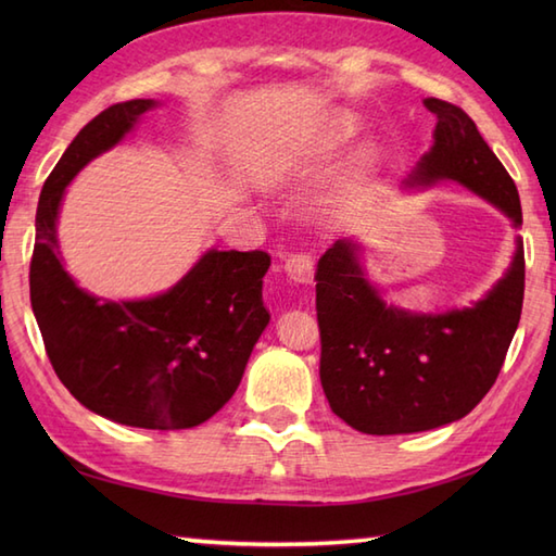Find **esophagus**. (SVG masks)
<instances>
[{
  "label": "esophagus",
  "mask_w": 556,
  "mask_h": 556,
  "mask_svg": "<svg viewBox=\"0 0 556 556\" xmlns=\"http://www.w3.org/2000/svg\"><path fill=\"white\" fill-rule=\"evenodd\" d=\"M285 271L289 275V279L296 281V285H313V279H315L313 257L305 255V253L291 255L285 263Z\"/></svg>",
  "instance_id": "34e87169"
}]
</instances>
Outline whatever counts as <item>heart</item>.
<instances>
[{
	"mask_svg": "<svg viewBox=\"0 0 556 556\" xmlns=\"http://www.w3.org/2000/svg\"><path fill=\"white\" fill-rule=\"evenodd\" d=\"M358 124L349 112H339L329 116L323 128L305 138L293 140L277 157L267 162L263 172V186L269 193L287 191L291 186L311 179L313 174L320 172L325 164L332 160L337 152L344 148L349 140L356 136ZM377 164V150L372 146H363L351 160L346 184L337 193L329 195L320 207V219L325 227H339L341 222L358 205L361 188L370 181Z\"/></svg>",
	"mask_w": 556,
	"mask_h": 556,
	"instance_id": "obj_1",
	"label": "heart"
}]
</instances>
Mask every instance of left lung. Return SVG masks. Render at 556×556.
I'll return each instance as SVG.
<instances>
[{
    "mask_svg": "<svg viewBox=\"0 0 556 556\" xmlns=\"http://www.w3.org/2000/svg\"><path fill=\"white\" fill-rule=\"evenodd\" d=\"M432 146L404 191L452 181L488 200L521 229V200L504 164L464 112L437 98ZM358 239H339L317 265L320 380L329 406L365 434L442 428L473 410L497 380L523 308V239L504 275L466 308L440 313L387 303Z\"/></svg>",
    "mask_w": 556,
    "mask_h": 556,
    "instance_id": "8db88e82",
    "label": "left lung"
}]
</instances>
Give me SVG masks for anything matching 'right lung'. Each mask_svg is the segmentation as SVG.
I'll list each match as a JSON object with an SVG mask.
<instances>
[{"instance_id":"obj_1","label":"right lung","mask_w":556,"mask_h":556,"mask_svg":"<svg viewBox=\"0 0 556 556\" xmlns=\"http://www.w3.org/2000/svg\"><path fill=\"white\" fill-rule=\"evenodd\" d=\"M157 108V100L112 104L56 162L35 215L30 305L56 377L83 406L128 428L186 430L215 416L241 384L269 325V255L207 248L167 291L112 301L78 287L56 236L76 174Z\"/></svg>"}]
</instances>
